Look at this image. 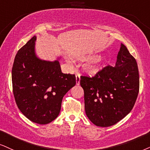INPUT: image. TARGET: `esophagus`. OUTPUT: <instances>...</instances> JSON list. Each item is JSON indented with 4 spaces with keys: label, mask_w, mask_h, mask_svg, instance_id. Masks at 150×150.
<instances>
[{
    "label": "esophagus",
    "mask_w": 150,
    "mask_h": 150,
    "mask_svg": "<svg viewBox=\"0 0 150 150\" xmlns=\"http://www.w3.org/2000/svg\"><path fill=\"white\" fill-rule=\"evenodd\" d=\"M80 81H81V74H77L76 75V85L80 84Z\"/></svg>",
    "instance_id": "1"
}]
</instances>
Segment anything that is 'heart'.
<instances>
[{
	"label": "heart",
	"instance_id": "1",
	"mask_svg": "<svg viewBox=\"0 0 150 150\" xmlns=\"http://www.w3.org/2000/svg\"><path fill=\"white\" fill-rule=\"evenodd\" d=\"M80 59H84L85 57L81 56L79 57ZM103 60L102 58L98 56H94L91 60L88 61V62L87 63L86 66L85 67L86 70L88 72H89L90 74L92 75H95L97 74L99 72L101 71V69L103 67Z\"/></svg>",
	"mask_w": 150,
	"mask_h": 150
}]
</instances>
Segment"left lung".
<instances>
[{
    "label": "left lung",
    "instance_id": "left-lung-1",
    "mask_svg": "<svg viewBox=\"0 0 150 150\" xmlns=\"http://www.w3.org/2000/svg\"><path fill=\"white\" fill-rule=\"evenodd\" d=\"M85 110L96 126L110 127L127 115L139 92L136 59L121 44L115 66H107L94 77L81 76Z\"/></svg>",
    "mask_w": 150,
    "mask_h": 150
}]
</instances>
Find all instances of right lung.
Listing matches in <instances>:
<instances>
[{"label": "right lung", "mask_w": 150, "mask_h": 150, "mask_svg": "<svg viewBox=\"0 0 150 150\" xmlns=\"http://www.w3.org/2000/svg\"><path fill=\"white\" fill-rule=\"evenodd\" d=\"M34 36L18 51L12 70L13 93L18 109L30 121L49 124L58 116L64 95L76 85L74 74H63L59 62L42 60Z\"/></svg>", "instance_id": "right-lung-1"}]
</instances>
